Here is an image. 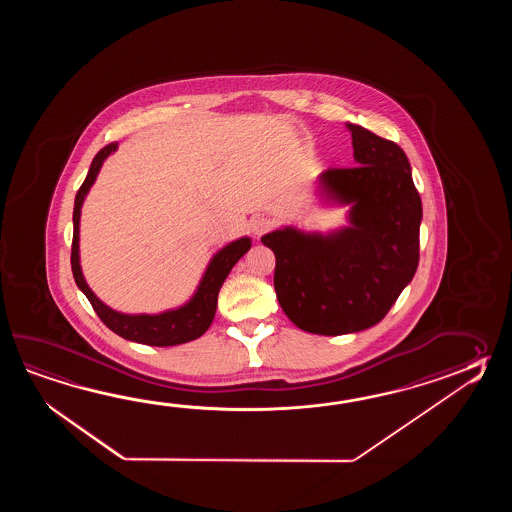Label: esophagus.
<instances>
[{
    "mask_svg": "<svg viewBox=\"0 0 512 512\" xmlns=\"http://www.w3.org/2000/svg\"><path fill=\"white\" fill-rule=\"evenodd\" d=\"M249 227H251L252 234L256 236V238H261L265 232H269L272 227V219L267 218V216H254L251 219V223H249Z\"/></svg>",
    "mask_w": 512,
    "mask_h": 512,
    "instance_id": "34e87169",
    "label": "esophagus"
}]
</instances>
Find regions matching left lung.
I'll list each match as a JSON object with an SVG mask.
<instances>
[{
  "label": "left lung",
  "instance_id": "left-lung-1",
  "mask_svg": "<svg viewBox=\"0 0 512 512\" xmlns=\"http://www.w3.org/2000/svg\"><path fill=\"white\" fill-rule=\"evenodd\" d=\"M357 166L320 175L327 197L353 203L351 227L329 236L283 229L261 241L276 256L283 313L307 333L337 337L379 324L419 263L421 197L406 153L348 124Z\"/></svg>",
  "mask_w": 512,
  "mask_h": 512
}]
</instances>
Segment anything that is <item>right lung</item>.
I'll return each mask as SVG.
<instances>
[{
    "instance_id": "add662e5",
    "label": "right lung",
    "mask_w": 512,
    "mask_h": 512,
    "mask_svg": "<svg viewBox=\"0 0 512 512\" xmlns=\"http://www.w3.org/2000/svg\"><path fill=\"white\" fill-rule=\"evenodd\" d=\"M115 150H117V142H111L95 155L93 163L89 166L87 177L84 179L82 186L78 188L77 197H75L73 245H71V269H73L75 282H77L78 289L86 294L87 300H89V304L93 305L98 318L119 337L139 342V344H146V346H157V348L177 346V344H185L190 340H196L212 324L214 315H216V307H218L219 289L225 282V278L229 276V272L232 271V267L236 265V261L240 260L241 256L251 249V240L241 238V240L227 245L225 249H221L210 261L194 298L179 309L166 311L161 315H122V313L109 309L108 305L102 304L97 296L93 294V291L87 287L84 274L80 269V263H78V223H80V207L84 203L87 190L95 183L98 170L104 163V159Z\"/></svg>"
}]
</instances>
